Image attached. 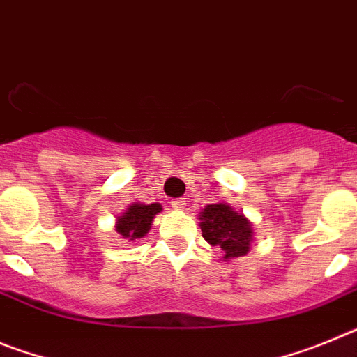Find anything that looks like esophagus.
Here are the masks:
<instances>
[{
	"label": "esophagus",
	"mask_w": 357,
	"mask_h": 357,
	"mask_svg": "<svg viewBox=\"0 0 357 357\" xmlns=\"http://www.w3.org/2000/svg\"><path fill=\"white\" fill-rule=\"evenodd\" d=\"M172 207L175 211H184L185 209V200H184V198H175V200H172Z\"/></svg>",
	"instance_id": "obj_1"
}]
</instances>
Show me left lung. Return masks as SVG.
Wrapping results in <instances>:
<instances>
[{"mask_svg":"<svg viewBox=\"0 0 357 357\" xmlns=\"http://www.w3.org/2000/svg\"><path fill=\"white\" fill-rule=\"evenodd\" d=\"M202 236L211 247L223 250V261L245 257L254 241V227L247 216L234 207L218 202L209 204L198 214Z\"/></svg>","mask_w":357,"mask_h":357,"instance_id":"left-lung-1","label":"left lung"}]
</instances>
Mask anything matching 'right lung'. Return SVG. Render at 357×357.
Instances as JSON below:
<instances>
[{
	"label": "right lung",
	"mask_w": 357,
	"mask_h": 357,
	"mask_svg": "<svg viewBox=\"0 0 357 357\" xmlns=\"http://www.w3.org/2000/svg\"><path fill=\"white\" fill-rule=\"evenodd\" d=\"M162 211L160 204H141L134 202L127 207V211L116 218V230L118 234L128 241H137L150 232L153 225V218Z\"/></svg>",
	"instance_id": "add662e5"
}]
</instances>
